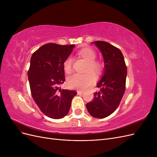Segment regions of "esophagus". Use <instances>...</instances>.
<instances>
[{"mask_svg": "<svg viewBox=\"0 0 157 157\" xmlns=\"http://www.w3.org/2000/svg\"><path fill=\"white\" fill-rule=\"evenodd\" d=\"M84 93V91H83V90H78V91H77V94H83Z\"/></svg>", "mask_w": 157, "mask_h": 157, "instance_id": "obj_1", "label": "esophagus"}]
</instances>
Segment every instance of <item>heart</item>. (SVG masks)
Returning <instances> with one entry per match:
<instances>
[{"label":"heart","instance_id":"1","mask_svg":"<svg viewBox=\"0 0 157 157\" xmlns=\"http://www.w3.org/2000/svg\"><path fill=\"white\" fill-rule=\"evenodd\" d=\"M78 54L86 61H88V65L86 71L91 70L94 74H100L103 69L104 65L102 61L99 59H95L96 57V53L93 49L88 48H84L80 50ZM63 68L66 73H70L72 71V59L71 57H67L63 62ZM95 77L94 74L90 71L85 73H75L69 76L67 78V85L71 88L85 90L95 82Z\"/></svg>","mask_w":157,"mask_h":157}]
</instances>
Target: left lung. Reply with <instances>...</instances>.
<instances>
[{"label": "left lung", "mask_w": 157, "mask_h": 157, "mask_svg": "<svg viewBox=\"0 0 157 157\" xmlns=\"http://www.w3.org/2000/svg\"><path fill=\"white\" fill-rule=\"evenodd\" d=\"M101 52L105 68L104 75L94 92L92 102L86 103V108L92 117L103 118L115 111L124 96L126 88L127 68L121 51L105 41L94 42Z\"/></svg>", "instance_id": "8db88e82"}]
</instances>
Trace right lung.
Returning <instances> with one entry per match:
<instances>
[{
    "label": "right lung",
    "instance_id": "obj_1",
    "mask_svg": "<svg viewBox=\"0 0 157 157\" xmlns=\"http://www.w3.org/2000/svg\"><path fill=\"white\" fill-rule=\"evenodd\" d=\"M75 45L48 43L33 54L28 78L32 97L42 113L54 119L67 115L77 92L61 90L65 80L63 62Z\"/></svg>",
    "mask_w": 157,
    "mask_h": 157
}]
</instances>
